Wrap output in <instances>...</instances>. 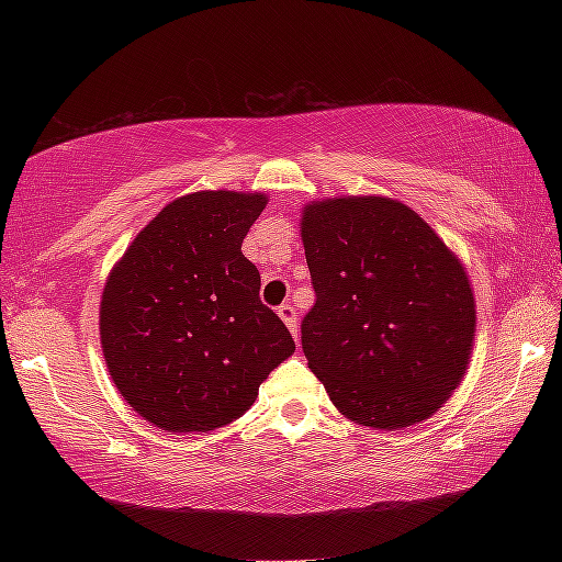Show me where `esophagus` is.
Returning <instances> with one entry per match:
<instances>
[{
  "mask_svg": "<svg viewBox=\"0 0 562 562\" xmlns=\"http://www.w3.org/2000/svg\"><path fill=\"white\" fill-rule=\"evenodd\" d=\"M278 315L282 317L284 325H288V329L292 331V337L297 339V335H300V327H297V310H294L292 304H282V307L278 310Z\"/></svg>",
  "mask_w": 562,
  "mask_h": 562,
  "instance_id": "1",
  "label": "esophagus"
}]
</instances>
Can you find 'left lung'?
<instances>
[{
    "mask_svg": "<svg viewBox=\"0 0 562 562\" xmlns=\"http://www.w3.org/2000/svg\"><path fill=\"white\" fill-rule=\"evenodd\" d=\"M300 225L317 294L302 349L331 404L382 431L434 416L473 349L461 260L424 217L382 195L312 201Z\"/></svg>",
    "mask_w": 562,
    "mask_h": 562,
    "instance_id": "obj_1",
    "label": "left lung"
}]
</instances>
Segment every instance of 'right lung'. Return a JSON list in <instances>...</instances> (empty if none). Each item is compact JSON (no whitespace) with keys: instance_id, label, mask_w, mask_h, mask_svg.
I'll return each mask as SVG.
<instances>
[{"instance_id":"1","label":"right lung","mask_w":562,"mask_h":562,"mask_svg":"<svg viewBox=\"0 0 562 562\" xmlns=\"http://www.w3.org/2000/svg\"><path fill=\"white\" fill-rule=\"evenodd\" d=\"M265 205V193L235 190L176 198L113 265L99 312L103 359L121 396L158 429L235 422L294 351L240 250Z\"/></svg>"}]
</instances>
